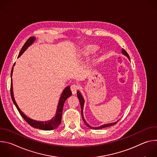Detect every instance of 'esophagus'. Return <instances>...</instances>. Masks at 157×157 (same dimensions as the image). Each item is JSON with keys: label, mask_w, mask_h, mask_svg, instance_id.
<instances>
[{"label": "esophagus", "mask_w": 157, "mask_h": 157, "mask_svg": "<svg viewBox=\"0 0 157 157\" xmlns=\"http://www.w3.org/2000/svg\"><path fill=\"white\" fill-rule=\"evenodd\" d=\"M79 89V86L77 84H73L71 86V90L73 94H76L77 93V91Z\"/></svg>", "instance_id": "34e87169"}]
</instances>
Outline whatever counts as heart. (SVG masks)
Here are the masks:
<instances>
[{
	"label": "heart",
	"instance_id": "1",
	"mask_svg": "<svg viewBox=\"0 0 157 157\" xmlns=\"http://www.w3.org/2000/svg\"><path fill=\"white\" fill-rule=\"evenodd\" d=\"M97 50V47L96 46L94 45H88L87 47H86L84 49L83 53L84 55H88L89 54H91L93 52H94L96 50Z\"/></svg>",
	"mask_w": 157,
	"mask_h": 157
}]
</instances>
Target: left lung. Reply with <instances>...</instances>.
Here are the masks:
<instances>
[{"label":"left lung","instance_id":"1","mask_svg":"<svg viewBox=\"0 0 157 157\" xmlns=\"http://www.w3.org/2000/svg\"><path fill=\"white\" fill-rule=\"evenodd\" d=\"M122 53L124 55H125L128 59L130 60V57L128 55V53L126 52V51L124 49L122 50ZM77 94H78V98L79 99V101L80 102V104H81V116H82V120L84 121V122L85 123V124L90 128H92V129H101V128H105V127H110V126H112V125H114L115 124H116L117 123V122L119 121H117V122H113V123H109V124H104V125H102L99 127H92L91 125H89L87 122L86 121H85L84 118V116H83V107H84V98L82 97L81 93L80 91H77Z\"/></svg>","mask_w":157,"mask_h":157}]
</instances>
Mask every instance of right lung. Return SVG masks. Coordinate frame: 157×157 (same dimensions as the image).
<instances>
[{"mask_svg":"<svg viewBox=\"0 0 157 157\" xmlns=\"http://www.w3.org/2000/svg\"><path fill=\"white\" fill-rule=\"evenodd\" d=\"M36 38L35 36H31L30 37L27 41L25 42V43L24 44V45L23 46V47L21 48L18 58L20 57L22 54L24 53V52L33 43V42L35 41ZM15 63L13 64L12 69L11 71V77L12 76V73H13V66H15ZM72 94L71 89H70V86H67L64 88V90L62 92V94L60 96V99L58 104V107H57V109L56 111V114L55 116L50 121H35L33 119H32L29 117H28L24 113L22 112L20 108L18 107L17 104L16 103L15 99H14V96H13V86H12V79H11V86H10V95H11V98L12 99V101L13 102V104H15V105L16 106L17 110H18L19 113L20 114V115L21 116V117L24 119V120L32 127L36 128H39V129H41L43 130H53L56 128H57L59 125L61 124V117H62V113H63V106H64V104L65 101L68 99L71 95Z\"/></svg>","mask_w":157,"mask_h":157,"instance_id":"right-lung-1","label":"right lung"}]
</instances>
